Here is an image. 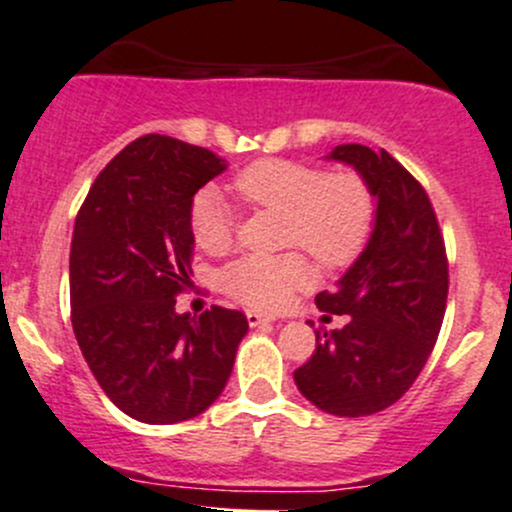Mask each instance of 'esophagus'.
<instances>
[{"label": "esophagus", "mask_w": 512, "mask_h": 512, "mask_svg": "<svg viewBox=\"0 0 512 512\" xmlns=\"http://www.w3.org/2000/svg\"><path fill=\"white\" fill-rule=\"evenodd\" d=\"M247 324H250L252 328H255V326H270V324H274V319H272V316L257 314V311H247Z\"/></svg>", "instance_id": "obj_1"}]
</instances>
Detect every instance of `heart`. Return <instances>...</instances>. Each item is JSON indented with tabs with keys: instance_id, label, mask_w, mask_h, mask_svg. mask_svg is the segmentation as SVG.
<instances>
[{
	"instance_id": "b5f03b06",
	"label": "heart",
	"mask_w": 512,
	"mask_h": 512,
	"mask_svg": "<svg viewBox=\"0 0 512 512\" xmlns=\"http://www.w3.org/2000/svg\"><path fill=\"white\" fill-rule=\"evenodd\" d=\"M235 193L255 208L282 213V242L304 247L326 270L351 267L373 238L375 196L355 171H331L306 161L260 159L233 179ZM188 230L203 252L233 245V213L218 188L203 186L188 206ZM311 282L301 252L245 255L220 272L225 294L252 309H282Z\"/></svg>"
}]
</instances>
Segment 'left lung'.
<instances>
[{
    "instance_id": "1",
    "label": "left lung",
    "mask_w": 512,
    "mask_h": 512,
    "mask_svg": "<svg viewBox=\"0 0 512 512\" xmlns=\"http://www.w3.org/2000/svg\"><path fill=\"white\" fill-rule=\"evenodd\" d=\"M328 159L351 164L373 191L375 228L336 289L316 294L336 331H316V351L294 370L301 395L336 417H365L395 405L422 373L449 294L439 220L422 184L385 149L341 144Z\"/></svg>"
}]
</instances>
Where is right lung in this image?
Returning a JSON list of instances; mask_svg holds the SVG:
<instances>
[{"mask_svg": "<svg viewBox=\"0 0 512 512\" xmlns=\"http://www.w3.org/2000/svg\"><path fill=\"white\" fill-rule=\"evenodd\" d=\"M225 159L164 134L129 142L90 186L71 242V321L85 363L132 419L174 424L218 400L242 311L176 314L191 284L188 206Z\"/></svg>", "mask_w": 512, "mask_h": 512, "instance_id": "right-lung-1", "label": "right lung"}]
</instances>
